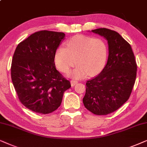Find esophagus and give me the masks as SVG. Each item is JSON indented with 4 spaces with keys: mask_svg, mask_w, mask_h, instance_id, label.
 Segmentation results:
<instances>
[{
    "mask_svg": "<svg viewBox=\"0 0 147 147\" xmlns=\"http://www.w3.org/2000/svg\"><path fill=\"white\" fill-rule=\"evenodd\" d=\"M77 81H75V80H72V81H70V85H71L72 87H74L75 85H77Z\"/></svg>",
    "mask_w": 147,
    "mask_h": 147,
    "instance_id": "esophagus-1",
    "label": "esophagus"
}]
</instances>
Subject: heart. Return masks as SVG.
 I'll return each instance as SVG.
<instances>
[{
  "label": "heart",
  "instance_id": "1",
  "mask_svg": "<svg viewBox=\"0 0 147 147\" xmlns=\"http://www.w3.org/2000/svg\"><path fill=\"white\" fill-rule=\"evenodd\" d=\"M107 48L105 43L99 38L75 36L65 43V48L60 47L54 55V62L60 71L66 73L76 64L70 72L71 77L82 79L89 75L95 76L104 68Z\"/></svg>",
  "mask_w": 147,
  "mask_h": 147
}]
</instances>
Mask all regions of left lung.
Returning <instances> with one entry per match:
<instances>
[{
    "mask_svg": "<svg viewBox=\"0 0 147 147\" xmlns=\"http://www.w3.org/2000/svg\"><path fill=\"white\" fill-rule=\"evenodd\" d=\"M107 41L108 58L101 73L86 83L83 101L96 115H107L120 108L130 97L136 77L137 65L130 45L116 31L93 29Z\"/></svg>",
    "mask_w": 147,
    "mask_h": 147,
    "instance_id": "obj_1",
    "label": "left lung"
}]
</instances>
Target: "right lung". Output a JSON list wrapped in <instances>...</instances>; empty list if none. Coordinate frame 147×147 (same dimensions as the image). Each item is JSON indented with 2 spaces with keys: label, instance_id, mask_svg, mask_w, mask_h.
Wrapping results in <instances>:
<instances>
[{
  "label": "right lung",
  "instance_id": "right-lung-1",
  "mask_svg": "<svg viewBox=\"0 0 147 147\" xmlns=\"http://www.w3.org/2000/svg\"><path fill=\"white\" fill-rule=\"evenodd\" d=\"M62 32L40 31L17 46L11 64V79L21 103L36 113L53 112L71 87L56 69L54 55L64 40Z\"/></svg>",
  "mask_w": 147,
  "mask_h": 147
}]
</instances>
